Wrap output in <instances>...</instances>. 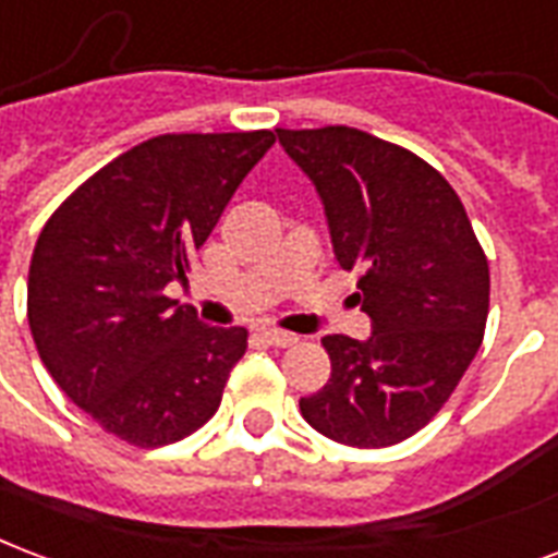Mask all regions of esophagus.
Returning a JSON list of instances; mask_svg holds the SVG:
<instances>
[{"label":"esophagus","instance_id":"esophagus-1","mask_svg":"<svg viewBox=\"0 0 558 558\" xmlns=\"http://www.w3.org/2000/svg\"><path fill=\"white\" fill-rule=\"evenodd\" d=\"M263 337H266L268 345H275V349H287V345H295L299 342V337L290 331H278V328H266L263 331Z\"/></svg>","mask_w":558,"mask_h":558}]
</instances>
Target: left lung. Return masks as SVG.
Masks as SVG:
<instances>
[{
  "label": "left lung",
  "instance_id": "1",
  "mask_svg": "<svg viewBox=\"0 0 558 558\" xmlns=\"http://www.w3.org/2000/svg\"><path fill=\"white\" fill-rule=\"evenodd\" d=\"M316 185L333 257L357 268L366 340L322 337L331 378L304 396L319 435L393 447L444 408L476 357L488 319V259L456 189L405 147L352 126L275 130Z\"/></svg>",
  "mask_w": 558,
  "mask_h": 558
}]
</instances>
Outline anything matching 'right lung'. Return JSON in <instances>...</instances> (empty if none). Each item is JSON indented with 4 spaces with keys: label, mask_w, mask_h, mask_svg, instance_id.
Returning a JSON list of instances; mask_svg holds the SVG:
<instances>
[{
    "label": "right lung",
    "mask_w": 558,
    "mask_h": 558,
    "mask_svg": "<svg viewBox=\"0 0 558 558\" xmlns=\"http://www.w3.org/2000/svg\"><path fill=\"white\" fill-rule=\"evenodd\" d=\"M275 132H183L132 147L64 201L28 266V328L61 390L109 435L165 447L216 414L245 328L165 295L185 283Z\"/></svg>",
    "instance_id": "1"
}]
</instances>
